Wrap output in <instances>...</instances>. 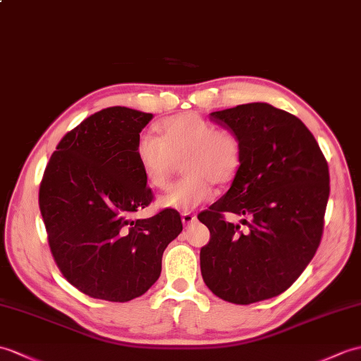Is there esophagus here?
<instances>
[{"instance_id":"obj_1","label":"esophagus","mask_w":361,"mask_h":361,"mask_svg":"<svg viewBox=\"0 0 361 361\" xmlns=\"http://www.w3.org/2000/svg\"><path fill=\"white\" fill-rule=\"evenodd\" d=\"M195 220H197V216L194 214H190V212H183L181 214V221H183L184 226H186V228H188V226H190L192 223H194Z\"/></svg>"}]
</instances>
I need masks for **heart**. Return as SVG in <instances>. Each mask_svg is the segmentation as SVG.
<instances>
[{
    "label": "heart",
    "mask_w": 361,
    "mask_h": 361,
    "mask_svg": "<svg viewBox=\"0 0 361 361\" xmlns=\"http://www.w3.org/2000/svg\"><path fill=\"white\" fill-rule=\"evenodd\" d=\"M161 137L142 133L137 157L145 178L152 188H163L175 163L184 157L186 177L172 183L158 200L163 207L190 211L212 198V184H228L237 177L241 145L228 130L198 114H180L160 124Z\"/></svg>",
    "instance_id": "obj_1"
}]
</instances>
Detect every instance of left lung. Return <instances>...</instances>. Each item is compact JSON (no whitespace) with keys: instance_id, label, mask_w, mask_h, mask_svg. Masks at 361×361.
Segmentation results:
<instances>
[{"instance_id":"8db88e82","label":"left lung","mask_w":361,"mask_h":361,"mask_svg":"<svg viewBox=\"0 0 361 361\" xmlns=\"http://www.w3.org/2000/svg\"><path fill=\"white\" fill-rule=\"evenodd\" d=\"M233 133L241 164L229 190L198 214L211 231L201 275L216 297L250 305L280 295L306 269L323 233L329 169L303 121L267 103L209 114ZM226 212L247 216L241 230Z\"/></svg>"}]
</instances>
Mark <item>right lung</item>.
Segmentation results:
<instances>
[{
	"label": "right lung",
	"mask_w": 361,
	"mask_h": 361,
	"mask_svg": "<svg viewBox=\"0 0 361 361\" xmlns=\"http://www.w3.org/2000/svg\"><path fill=\"white\" fill-rule=\"evenodd\" d=\"M152 114L107 107L67 132L39 186L49 246L66 280L92 298L124 303L152 286L164 249L180 235L175 209L133 214L154 195L137 157Z\"/></svg>",
	"instance_id": "right-lung-1"
}]
</instances>
